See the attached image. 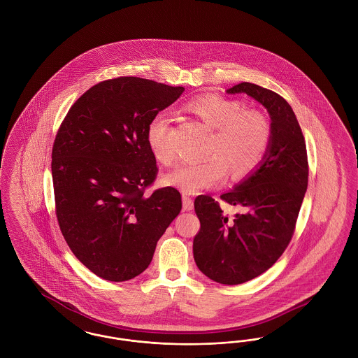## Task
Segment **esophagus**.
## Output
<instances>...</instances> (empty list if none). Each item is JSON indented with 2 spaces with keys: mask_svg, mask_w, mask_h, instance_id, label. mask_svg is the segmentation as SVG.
<instances>
[{
  "mask_svg": "<svg viewBox=\"0 0 358 358\" xmlns=\"http://www.w3.org/2000/svg\"><path fill=\"white\" fill-rule=\"evenodd\" d=\"M182 205H184L185 210H192L193 209V199L187 193L182 194Z\"/></svg>",
  "mask_w": 358,
  "mask_h": 358,
  "instance_id": "esophagus-1",
  "label": "esophagus"
}]
</instances>
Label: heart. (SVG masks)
Here are the masks:
<instances>
[{
	"mask_svg": "<svg viewBox=\"0 0 358 358\" xmlns=\"http://www.w3.org/2000/svg\"><path fill=\"white\" fill-rule=\"evenodd\" d=\"M190 108L215 130L203 161H187L166 174V182L184 192L217 187L227 178L247 176L263 159L270 142V124L263 114L245 110L235 99L204 95L190 103ZM146 142L157 161L171 165L176 150L171 139V120L159 113L149 122Z\"/></svg>",
	"mask_w": 358,
	"mask_h": 358,
	"instance_id": "b5f03b06",
	"label": "heart"
}]
</instances>
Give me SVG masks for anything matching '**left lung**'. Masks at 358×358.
Here are the masks:
<instances>
[{"mask_svg":"<svg viewBox=\"0 0 358 358\" xmlns=\"http://www.w3.org/2000/svg\"><path fill=\"white\" fill-rule=\"evenodd\" d=\"M227 92L250 95L271 118L268 148L259 168L220 196L243 212L231 217L210 196L194 200L200 219L194 262L209 279L232 286L266 273L287 248L306 193L308 162L301 126L280 95L247 82Z\"/></svg>","mask_w":358,"mask_h":358,"instance_id":"1","label":"left lung"}]
</instances>
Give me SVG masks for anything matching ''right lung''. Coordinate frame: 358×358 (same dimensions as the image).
Listing matches in <instances>:
<instances>
[{"mask_svg": "<svg viewBox=\"0 0 358 358\" xmlns=\"http://www.w3.org/2000/svg\"><path fill=\"white\" fill-rule=\"evenodd\" d=\"M184 90L136 76L108 79L87 90L57 130V222L73 255L104 280L143 273L182 208L176 187L146 193L158 173L146 129Z\"/></svg>", "mask_w": 358, "mask_h": 358, "instance_id": "obj_1", "label": "right lung"}]
</instances>
